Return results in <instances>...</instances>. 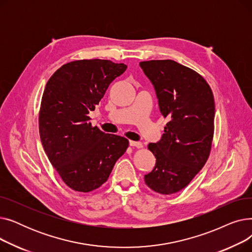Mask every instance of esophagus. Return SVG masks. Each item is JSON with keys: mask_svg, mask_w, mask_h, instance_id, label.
Here are the masks:
<instances>
[{"mask_svg": "<svg viewBox=\"0 0 252 252\" xmlns=\"http://www.w3.org/2000/svg\"><path fill=\"white\" fill-rule=\"evenodd\" d=\"M129 146L131 147H137V148H142L143 144L141 142H135V141H129Z\"/></svg>", "mask_w": 252, "mask_h": 252, "instance_id": "obj_1", "label": "esophagus"}]
</instances>
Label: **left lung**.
<instances>
[{"mask_svg":"<svg viewBox=\"0 0 252 252\" xmlns=\"http://www.w3.org/2000/svg\"><path fill=\"white\" fill-rule=\"evenodd\" d=\"M140 66L168 119L161 139L148 145L156 163L144 180L151 190L170 195L188 186L209 156L215 131L213 91L199 73L174 60L143 61Z\"/></svg>","mask_w":252,"mask_h":252,"instance_id":"1","label":"left lung"}]
</instances>
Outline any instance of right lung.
<instances>
[{"mask_svg":"<svg viewBox=\"0 0 252 252\" xmlns=\"http://www.w3.org/2000/svg\"><path fill=\"white\" fill-rule=\"evenodd\" d=\"M126 67L110 60H76L62 65L46 85L39 136L51 164L74 191L88 193L101 187L128 147L127 139L92 126L89 116Z\"/></svg>","mask_w":252,"mask_h":252,"instance_id":"right-lung-1","label":"right lung"}]
</instances>
